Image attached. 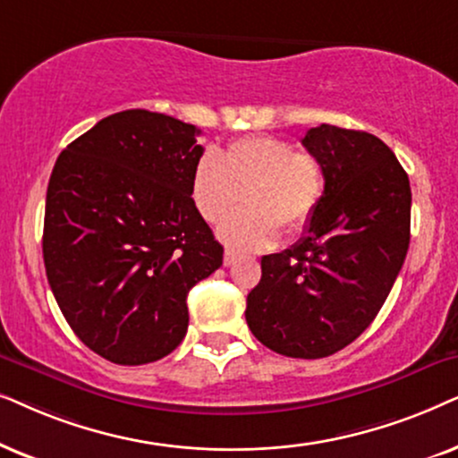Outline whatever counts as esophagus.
Here are the masks:
<instances>
[{"instance_id": "1", "label": "esophagus", "mask_w": 458, "mask_h": 458, "mask_svg": "<svg viewBox=\"0 0 458 458\" xmlns=\"http://www.w3.org/2000/svg\"><path fill=\"white\" fill-rule=\"evenodd\" d=\"M236 258H239V253L233 251V249H225V251H224V266H233Z\"/></svg>"}]
</instances>
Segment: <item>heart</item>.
I'll list each match as a JSON object with an SVG mask.
<instances>
[{
  "instance_id": "1",
  "label": "heart",
  "mask_w": 458,
  "mask_h": 458,
  "mask_svg": "<svg viewBox=\"0 0 458 458\" xmlns=\"http://www.w3.org/2000/svg\"><path fill=\"white\" fill-rule=\"evenodd\" d=\"M325 167L289 140L249 136L219 155L194 163L191 200L207 224H217L245 200V209L219 225V239L239 251H264L284 233L306 228L325 197Z\"/></svg>"
}]
</instances>
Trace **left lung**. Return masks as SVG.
Returning a JSON list of instances; mask_svg holds the SVG:
<instances>
[{"instance_id": "left-lung-1", "label": "left lung", "mask_w": 458, "mask_h": 458, "mask_svg": "<svg viewBox=\"0 0 458 458\" xmlns=\"http://www.w3.org/2000/svg\"><path fill=\"white\" fill-rule=\"evenodd\" d=\"M301 144L325 167V197L295 245L261 258L245 318L272 352L314 360L344 350L379 314L411 242L412 197L373 133L322 123Z\"/></svg>"}]
</instances>
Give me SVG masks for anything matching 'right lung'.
<instances>
[{"label":"right lung","mask_w":458,"mask_h":458,"mask_svg":"<svg viewBox=\"0 0 458 458\" xmlns=\"http://www.w3.org/2000/svg\"><path fill=\"white\" fill-rule=\"evenodd\" d=\"M197 125L142 111L98 121L50 175L44 264L79 339L114 364L161 360L184 339L186 297L224 247L191 200Z\"/></svg>","instance_id":"right-lung-1"}]
</instances>
